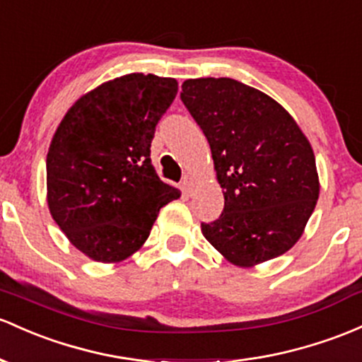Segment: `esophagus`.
Masks as SVG:
<instances>
[{"label": "esophagus", "mask_w": 362, "mask_h": 362, "mask_svg": "<svg viewBox=\"0 0 362 362\" xmlns=\"http://www.w3.org/2000/svg\"><path fill=\"white\" fill-rule=\"evenodd\" d=\"M192 187H194V180L190 175H185L184 178H182V190H184L185 194H190L192 192Z\"/></svg>", "instance_id": "obj_1"}]
</instances>
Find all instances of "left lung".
I'll return each instance as SVG.
<instances>
[{
  "label": "left lung",
  "mask_w": 362,
  "mask_h": 362,
  "mask_svg": "<svg viewBox=\"0 0 362 362\" xmlns=\"http://www.w3.org/2000/svg\"><path fill=\"white\" fill-rule=\"evenodd\" d=\"M182 103L209 142L223 211L202 235L230 263L254 266L299 240L320 196L311 144L280 105L233 78H189Z\"/></svg>",
  "instance_id": "left-lung-1"
}]
</instances>
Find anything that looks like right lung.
Listing matches in <instances>:
<instances>
[{"label":"right lung","mask_w":362,"mask_h":362,"mask_svg":"<svg viewBox=\"0 0 362 362\" xmlns=\"http://www.w3.org/2000/svg\"><path fill=\"white\" fill-rule=\"evenodd\" d=\"M175 78L129 74L69 110L47 151V206L90 259L117 263L144 244L158 213L180 190L151 165L158 122L177 96Z\"/></svg>","instance_id":"1"}]
</instances>
